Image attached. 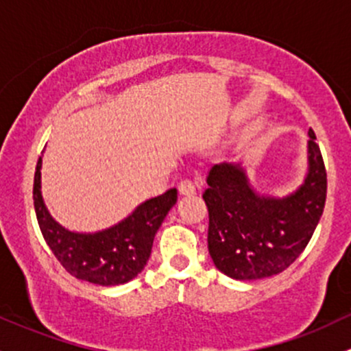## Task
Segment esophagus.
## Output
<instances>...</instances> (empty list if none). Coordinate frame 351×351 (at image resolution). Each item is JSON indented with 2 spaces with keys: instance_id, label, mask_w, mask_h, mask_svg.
Masks as SVG:
<instances>
[{
  "instance_id": "obj_1",
  "label": "esophagus",
  "mask_w": 351,
  "mask_h": 351,
  "mask_svg": "<svg viewBox=\"0 0 351 351\" xmlns=\"http://www.w3.org/2000/svg\"><path fill=\"white\" fill-rule=\"evenodd\" d=\"M178 191H180V195H185V197H190V195L197 193V188H195V185L190 182V180H183V182H180Z\"/></svg>"
}]
</instances>
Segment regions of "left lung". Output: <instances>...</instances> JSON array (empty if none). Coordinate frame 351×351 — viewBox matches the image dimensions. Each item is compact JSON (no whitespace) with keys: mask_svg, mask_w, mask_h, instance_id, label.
<instances>
[{"mask_svg":"<svg viewBox=\"0 0 351 351\" xmlns=\"http://www.w3.org/2000/svg\"><path fill=\"white\" fill-rule=\"evenodd\" d=\"M308 173L293 193H257L241 163L213 165L204 191L208 208V252L225 276L252 281L289 267L313 237L326 200V169L313 129Z\"/></svg>","mask_w":351,"mask_h":351,"instance_id":"8db88e82","label":"left lung"}]
</instances>
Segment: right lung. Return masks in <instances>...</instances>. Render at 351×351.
I'll list each match as a JSON object with an SVG mask.
<instances>
[{
    "instance_id": "right-lung-1",
    "label": "right lung",
    "mask_w": 351,
    "mask_h": 351,
    "mask_svg": "<svg viewBox=\"0 0 351 351\" xmlns=\"http://www.w3.org/2000/svg\"><path fill=\"white\" fill-rule=\"evenodd\" d=\"M176 198V188H169L160 197L143 202L112 227L99 232H73L58 223L43 202L42 158L36 163L33 182L36 220L47 245L73 278L99 286L124 284L145 269L154 235Z\"/></svg>"
}]
</instances>
